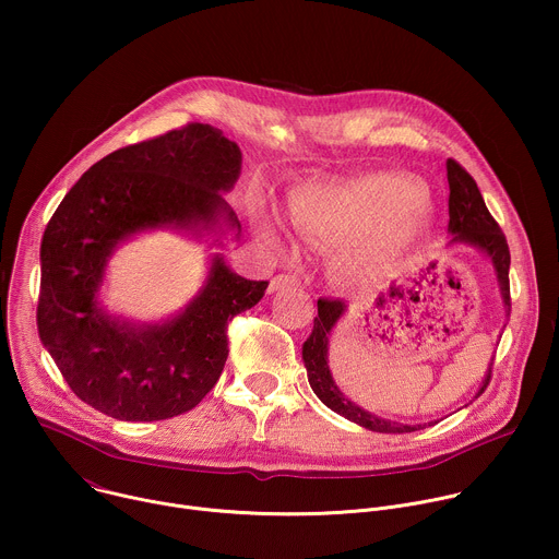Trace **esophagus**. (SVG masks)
<instances>
[{"instance_id":"obj_1","label":"esophagus","mask_w":559,"mask_h":559,"mask_svg":"<svg viewBox=\"0 0 559 559\" xmlns=\"http://www.w3.org/2000/svg\"><path fill=\"white\" fill-rule=\"evenodd\" d=\"M298 285H300V278L296 274H278L270 281V292H281V289L298 287Z\"/></svg>"}]
</instances>
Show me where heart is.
I'll list each match as a JSON object with an SVG mask.
<instances>
[{"label": "heart", "mask_w": 559, "mask_h": 559, "mask_svg": "<svg viewBox=\"0 0 559 559\" xmlns=\"http://www.w3.org/2000/svg\"><path fill=\"white\" fill-rule=\"evenodd\" d=\"M420 205L423 190L414 181L378 175L347 188H309L292 199L285 218L316 241L360 243L343 257V272L354 283L373 285L403 270L420 234Z\"/></svg>", "instance_id": "1"}]
</instances>
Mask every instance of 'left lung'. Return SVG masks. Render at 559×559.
Wrapping results in <instances>:
<instances>
[{
	"label": "left lung",
	"mask_w": 559,
	"mask_h": 559,
	"mask_svg": "<svg viewBox=\"0 0 559 559\" xmlns=\"http://www.w3.org/2000/svg\"><path fill=\"white\" fill-rule=\"evenodd\" d=\"M447 181H449V231L453 234L451 243L473 246L491 259L498 276V285L502 292V300L509 311L511 309V285H509L511 254H509L507 236L496 223V218L491 216V212L487 210L485 199L480 190H477V183L473 181V177L457 162H453V158L447 162ZM345 309L347 305L338 298L334 300L318 298V316L313 318V330L309 338L302 343V360H305L307 380L313 393L321 397V403L328 405L332 412L369 431L412 433V431L425 429V425H401V423L373 416L362 407L354 405L349 397H345L343 391L336 386L328 365V343L334 325L338 323V318L345 313ZM491 373H493V362L489 365L483 389L477 391V395H480L491 382Z\"/></svg>",
	"instance_id": "obj_1"
}]
</instances>
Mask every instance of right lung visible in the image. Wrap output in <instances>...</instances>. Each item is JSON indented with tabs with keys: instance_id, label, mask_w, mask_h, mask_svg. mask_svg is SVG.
<instances>
[{
	"instance_id": "add662e5",
	"label": "right lung",
	"mask_w": 559,
	"mask_h": 559,
	"mask_svg": "<svg viewBox=\"0 0 559 559\" xmlns=\"http://www.w3.org/2000/svg\"><path fill=\"white\" fill-rule=\"evenodd\" d=\"M241 175V150L207 123H188L104 156L63 197L41 238L37 330L72 393L128 423L194 409L227 360V323L267 281L234 274L216 254L199 296L173 321L134 325L106 313L97 292L128 236L156 227L241 229L221 192Z\"/></svg>"
}]
</instances>
